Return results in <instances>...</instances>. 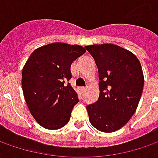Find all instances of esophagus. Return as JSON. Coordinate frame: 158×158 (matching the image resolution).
<instances>
[{"instance_id":"34e87169","label":"esophagus","mask_w":158,"mask_h":158,"mask_svg":"<svg viewBox=\"0 0 158 158\" xmlns=\"http://www.w3.org/2000/svg\"><path fill=\"white\" fill-rule=\"evenodd\" d=\"M85 89H86V88H85V87H81V90H82V91H84Z\"/></svg>"}]
</instances>
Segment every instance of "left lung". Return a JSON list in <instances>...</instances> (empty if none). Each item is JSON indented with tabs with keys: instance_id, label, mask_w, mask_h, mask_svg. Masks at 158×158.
<instances>
[{
	"instance_id": "left-lung-1",
	"label": "left lung",
	"mask_w": 158,
	"mask_h": 158,
	"mask_svg": "<svg viewBox=\"0 0 158 158\" xmlns=\"http://www.w3.org/2000/svg\"><path fill=\"white\" fill-rule=\"evenodd\" d=\"M84 48L98 69L99 98L86 106L89 122L98 130L111 133L121 128L133 116L142 97L143 69L137 57L112 44Z\"/></svg>"
}]
</instances>
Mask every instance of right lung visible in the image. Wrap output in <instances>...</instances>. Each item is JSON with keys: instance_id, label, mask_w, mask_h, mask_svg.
I'll use <instances>...</instances> for the list:
<instances>
[{"instance_id": "1", "label": "right lung", "mask_w": 158, "mask_h": 158, "mask_svg": "<svg viewBox=\"0 0 158 158\" xmlns=\"http://www.w3.org/2000/svg\"><path fill=\"white\" fill-rule=\"evenodd\" d=\"M86 50L78 45L52 43L36 49L22 72V87L31 115L43 127L59 129L69 121L79 102L69 81L71 64Z\"/></svg>"}]
</instances>
